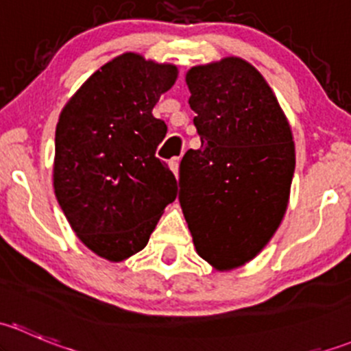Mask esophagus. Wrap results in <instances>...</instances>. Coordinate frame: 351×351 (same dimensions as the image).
Returning a JSON list of instances; mask_svg holds the SVG:
<instances>
[{
    "instance_id": "obj_1",
    "label": "esophagus",
    "mask_w": 351,
    "mask_h": 351,
    "mask_svg": "<svg viewBox=\"0 0 351 351\" xmlns=\"http://www.w3.org/2000/svg\"><path fill=\"white\" fill-rule=\"evenodd\" d=\"M169 168H171V171L175 173V176H178V171H180V158L169 159Z\"/></svg>"
}]
</instances>
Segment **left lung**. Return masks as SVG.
<instances>
[{
    "label": "left lung",
    "instance_id": "obj_1",
    "mask_svg": "<svg viewBox=\"0 0 351 351\" xmlns=\"http://www.w3.org/2000/svg\"><path fill=\"white\" fill-rule=\"evenodd\" d=\"M200 149L180 165V204L197 253L217 270L253 260L287 210L295 147L260 73L226 58L186 73Z\"/></svg>",
    "mask_w": 351,
    "mask_h": 351
}]
</instances>
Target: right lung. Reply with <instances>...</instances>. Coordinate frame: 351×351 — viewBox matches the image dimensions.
Here are the masks:
<instances>
[{
    "mask_svg": "<svg viewBox=\"0 0 351 351\" xmlns=\"http://www.w3.org/2000/svg\"><path fill=\"white\" fill-rule=\"evenodd\" d=\"M175 80V66L127 52L91 74L59 117L56 197L77 238L110 261L143 250L176 198L175 175L156 158L168 127L153 115Z\"/></svg>",
    "mask_w": 351,
    "mask_h": 351,
    "instance_id": "1",
    "label": "right lung"
}]
</instances>
